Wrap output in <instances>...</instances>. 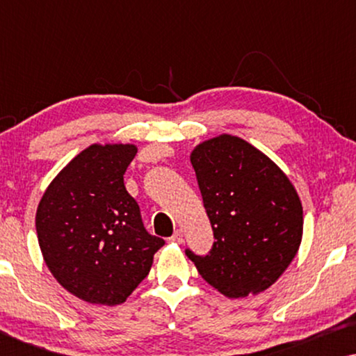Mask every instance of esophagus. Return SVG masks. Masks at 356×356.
<instances>
[{"mask_svg": "<svg viewBox=\"0 0 356 356\" xmlns=\"http://www.w3.org/2000/svg\"><path fill=\"white\" fill-rule=\"evenodd\" d=\"M170 241L172 243H177V245H181L183 243V232L181 230H177L173 233V236L170 238Z\"/></svg>", "mask_w": 356, "mask_h": 356, "instance_id": "esophagus-1", "label": "esophagus"}]
</instances>
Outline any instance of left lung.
Segmentation results:
<instances>
[{
    "label": "left lung",
    "mask_w": 356,
    "mask_h": 356,
    "mask_svg": "<svg viewBox=\"0 0 356 356\" xmlns=\"http://www.w3.org/2000/svg\"><path fill=\"white\" fill-rule=\"evenodd\" d=\"M213 230L207 256H186L228 298L256 295L284 274L303 236V207L289 177L254 145L232 134L191 152Z\"/></svg>",
    "instance_id": "left-lung-1"
}]
</instances>
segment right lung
Masks as SVG:
<instances>
[{"mask_svg":"<svg viewBox=\"0 0 356 356\" xmlns=\"http://www.w3.org/2000/svg\"><path fill=\"white\" fill-rule=\"evenodd\" d=\"M134 144H92L53 178L38 202L43 259L63 289L94 305H120L165 245L149 235L123 175Z\"/></svg>","mask_w":356,"mask_h":356,"instance_id":"right-lung-1","label":"right lung"}]
</instances>
